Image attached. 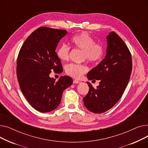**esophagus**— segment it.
<instances>
[{"mask_svg": "<svg viewBox=\"0 0 148 148\" xmlns=\"http://www.w3.org/2000/svg\"><path fill=\"white\" fill-rule=\"evenodd\" d=\"M80 83V81L78 80H77V79L73 80V83L74 84H77V83Z\"/></svg>", "mask_w": 148, "mask_h": 148, "instance_id": "esophagus-1", "label": "esophagus"}]
</instances>
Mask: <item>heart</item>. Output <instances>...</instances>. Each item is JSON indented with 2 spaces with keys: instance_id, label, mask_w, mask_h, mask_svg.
Masks as SVG:
<instances>
[{
  "instance_id": "1",
  "label": "heart",
  "mask_w": 148,
  "mask_h": 148,
  "mask_svg": "<svg viewBox=\"0 0 148 148\" xmlns=\"http://www.w3.org/2000/svg\"><path fill=\"white\" fill-rule=\"evenodd\" d=\"M75 48L83 51V59L91 63H96L102 59L104 54L103 47L95 43L94 39L87 32H82L74 36L71 40ZM70 49L65 44L59 46L57 55L62 60H68L69 58ZM88 71V67L85 64H70L66 66V73L74 78H80Z\"/></svg>"
}]
</instances>
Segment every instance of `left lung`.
Instances as JSON below:
<instances>
[{
    "instance_id": "left-lung-1",
    "label": "left lung",
    "mask_w": 148,
    "mask_h": 148,
    "mask_svg": "<svg viewBox=\"0 0 148 148\" xmlns=\"http://www.w3.org/2000/svg\"><path fill=\"white\" fill-rule=\"evenodd\" d=\"M105 58L88 73L89 80H99L95 89L87 82L89 90L83 98L84 105L95 113H102L113 107L122 96L132 71L130 51L120 36L111 32L106 37Z\"/></svg>"
}]
</instances>
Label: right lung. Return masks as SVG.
<instances>
[{"instance_id":"obj_1","label":"right lung","mask_w":148,"mask_h":148,"mask_svg":"<svg viewBox=\"0 0 148 148\" xmlns=\"http://www.w3.org/2000/svg\"><path fill=\"white\" fill-rule=\"evenodd\" d=\"M66 34L65 30L39 27L26 39L19 51L17 75L20 89L30 104L40 112L56 108L63 92L73 83L66 75L58 81L49 76L52 70L63 71L55 50Z\"/></svg>"}]
</instances>
